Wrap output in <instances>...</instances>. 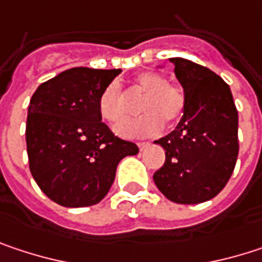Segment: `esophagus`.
<instances>
[{"mask_svg": "<svg viewBox=\"0 0 262 262\" xmlns=\"http://www.w3.org/2000/svg\"><path fill=\"white\" fill-rule=\"evenodd\" d=\"M148 145H150L148 142H139V144H138V147H139V150H141V151H142V150H145Z\"/></svg>", "mask_w": 262, "mask_h": 262, "instance_id": "34e87169", "label": "esophagus"}]
</instances>
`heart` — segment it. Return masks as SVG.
I'll list each match as a JSON object with an SVG mask.
<instances>
[{"instance_id": "b5f03b06", "label": "heart", "mask_w": 262, "mask_h": 262, "mask_svg": "<svg viewBox=\"0 0 262 262\" xmlns=\"http://www.w3.org/2000/svg\"><path fill=\"white\" fill-rule=\"evenodd\" d=\"M135 88L144 94L138 106L144 115L121 124L117 129L121 136H155L162 130L164 123L171 126L182 118L186 98L181 86L167 83V79L159 73H141L135 79ZM98 112L103 120L112 124H118L127 117L129 111L124 95L117 83H111L103 89L98 100Z\"/></svg>"}]
</instances>
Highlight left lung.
Returning a JSON list of instances; mask_svg holds the SVG:
<instances>
[{
  "mask_svg": "<svg viewBox=\"0 0 262 262\" xmlns=\"http://www.w3.org/2000/svg\"><path fill=\"white\" fill-rule=\"evenodd\" d=\"M170 62L186 103L176 129L155 141L165 164L153 181L168 200L195 205L215 197L235 168L238 112L231 88L209 68L182 57Z\"/></svg>",
  "mask_w": 262,
  "mask_h": 262,
  "instance_id": "left-lung-1",
  "label": "left lung"
}]
</instances>
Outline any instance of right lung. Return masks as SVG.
<instances>
[{
    "label": "right lung",
    "instance_id": "obj_1",
    "mask_svg": "<svg viewBox=\"0 0 262 262\" xmlns=\"http://www.w3.org/2000/svg\"><path fill=\"white\" fill-rule=\"evenodd\" d=\"M121 70L71 68L42 83L27 114V155L33 179L67 208L97 205L111 189L117 167L138 145L101 123L98 100Z\"/></svg>",
    "mask_w": 262,
    "mask_h": 262
}]
</instances>
